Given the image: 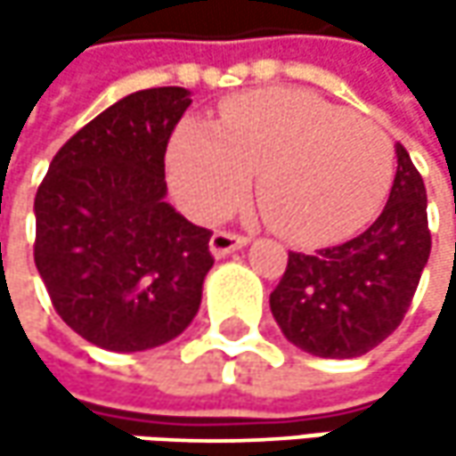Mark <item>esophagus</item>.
<instances>
[{
  "label": "esophagus",
  "mask_w": 456,
  "mask_h": 456,
  "mask_svg": "<svg viewBox=\"0 0 456 456\" xmlns=\"http://www.w3.org/2000/svg\"><path fill=\"white\" fill-rule=\"evenodd\" d=\"M242 245H248V240L242 234H232V232H214V237L208 242V248L216 258H224L229 253L240 250Z\"/></svg>",
  "instance_id": "34e87169"
}]
</instances>
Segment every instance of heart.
Here are the masks:
<instances>
[{"label":"heart","mask_w":456,"mask_h":456,"mask_svg":"<svg viewBox=\"0 0 456 456\" xmlns=\"http://www.w3.org/2000/svg\"><path fill=\"white\" fill-rule=\"evenodd\" d=\"M166 163L179 203L206 222L229 214L258 171L269 224L298 245H324L375 214L394 147L375 121L312 92L253 89L229 97L222 124L182 121Z\"/></svg>","instance_id":"1"}]
</instances>
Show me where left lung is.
Wrapping results in <instances>:
<instances>
[{"label": "left lung", "mask_w": 456, "mask_h": 456, "mask_svg": "<svg viewBox=\"0 0 456 456\" xmlns=\"http://www.w3.org/2000/svg\"><path fill=\"white\" fill-rule=\"evenodd\" d=\"M428 256L425 184L410 152L396 144V176L383 214L343 245L290 253L269 296L272 317L312 356H362L402 324Z\"/></svg>", "instance_id": "8db88e82"}]
</instances>
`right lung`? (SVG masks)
<instances>
[{
	"mask_svg": "<svg viewBox=\"0 0 456 456\" xmlns=\"http://www.w3.org/2000/svg\"><path fill=\"white\" fill-rule=\"evenodd\" d=\"M184 86L121 97L52 158L34 200V261L54 312L89 343L134 354L182 335L214 266L211 232L166 200V144Z\"/></svg>",
	"mask_w": 456,
	"mask_h": 456,
	"instance_id": "add662e5",
	"label": "right lung"
}]
</instances>
